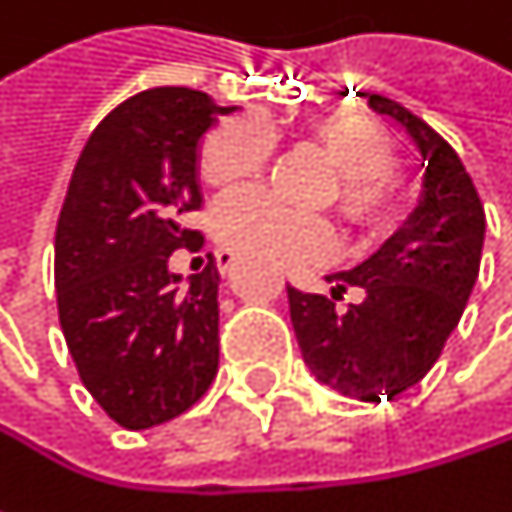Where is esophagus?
Returning <instances> with one entry per match:
<instances>
[{
  "mask_svg": "<svg viewBox=\"0 0 512 512\" xmlns=\"http://www.w3.org/2000/svg\"><path fill=\"white\" fill-rule=\"evenodd\" d=\"M216 263H219V269H222V272H228V269L237 263V255H234V252H228V249H219V252H216Z\"/></svg>",
  "mask_w": 512,
  "mask_h": 512,
  "instance_id": "34e87169",
  "label": "esophagus"
}]
</instances>
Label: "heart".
<instances>
[{
  "label": "heart",
  "instance_id": "b5f03b06",
  "mask_svg": "<svg viewBox=\"0 0 512 512\" xmlns=\"http://www.w3.org/2000/svg\"><path fill=\"white\" fill-rule=\"evenodd\" d=\"M311 136L338 168V210L361 231L379 234L403 204L394 174L397 151L379 121L364 112H332L311 124ZM275 130L243 112L210 130L201 148V174L216 189L243 186L263 174L275 154ZM216 237L222 246L272 266L317 263L335 252V228L323 216H302L263 192H240L219 204Z\"/></svg>",
  "mask_w": 512,
  "mask_h": 512
}]
</instances>
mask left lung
Here are the masks:
<instances>
[{"mask_svg":"<svg viewBox=\"0 0 512 512\" xmlns=\"http://www.w3.org/2000/svg\"><path fill=\"white\" fill-rule=\"evenodd\" d=\"M373 112L400 121L424 165V201L361 266L329 275L332 299L287 287L290 320L314 376L364 403L418 385L457 329L480 272L486 213L457 151L397 100L367 94ZM350 286L365 302L344 315L334 302Z\"/></svg>","mask_w":512,"mask_h":512,"instance_id":"1","label":"left lung"}]
</instances>
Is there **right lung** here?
Segmentation results:
<instances>
[{"label":"right lung","instance_id":"obj_1","mask_svg":"<svg viewBox=\"0 0 512 512\" xmlns=\"http://www.w3.org/2000/svg\"><path fill=\"white\" fill-rule=\"evenodd\" d=\"M234 106L195 88H148L115 106L76 159L55 228L58 323L82 385L127 430L183 415L219 370V269L189 284L201 139Z\"/></svg>","mask_w":512,"mask_h":512}]
</instances>
